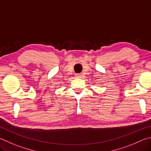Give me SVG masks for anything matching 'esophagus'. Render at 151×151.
<instances>
[{
  "label": "esophagus",
  "mask_w": 151,
  "mask_h": 151,
  "mask_svg": "<svg viewBox=\"0 0 151 151\" xmlns=\"http://www.w3.org/2000/svg\"><path fill=\"white\" fill-rule=\"evenodd\" d=\"M75 76L76 78H80L81 76V75H79V74H76V75H75Z\"/></svg>",
  "instance_id": "34e87169"
}]
</instances>
